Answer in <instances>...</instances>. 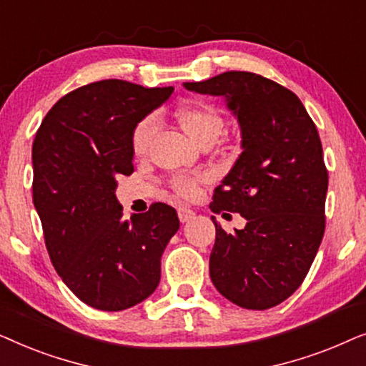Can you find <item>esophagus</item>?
Here are the masks:
<instances>
[{
	"label": "esophagus",
	"instance_id": "esophagus-1",
	"mask_svg": "<svg viewBox=\"0 0 366 366\" xmlns=\"http://www.w3.org/2000/svg\"><path fill=\"white\" fill-rule=\"evenodd\" d=\"M178 218H179V222H182V223H187L192 218H194V212H193V209L187 208V207H179L178 208Z\"/></svg>",
	"mask_w": 366,
	"mask_h": 366
}]
</instances>
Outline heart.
<instances>
[{"mask_svg":"<svg viewBox=\"0 0 366 366\" xmlns=\"http://www.w3.org/2000/svg\"><path fill=\"white\" fill-rule=\"evenodd\" d=\"M177 118L183 132L197 144L208 138L217 139L223 128L222 117H219L217 109L207 107V104H189V107H183L178 112ZM154 132H157V119L153 117L144 118L143 122L138 124L133 133L134 154L147 153L149 143H152V139L154 137ZM199 179L202 178L178 177L173 179V187L177 189L179 197L192 199L198 194Z\"/></svg>","mask_w":366,"mask_h":366,"instance_id":"b5f03b06","label":"heart"}]
</instances>
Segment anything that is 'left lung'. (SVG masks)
<instances>
[{"label":"left lung","instance_id":"obj_1","mask_svg":"<svg viewBox=\"0 0 366 366\" xmlns=\"http://www.w3.org/2000/svg\"><path fill=\"white\" fill-rule=\"evenodd\" d=\"M183 86L224 98L242 133V154L209 208L247 224L227 233L212 217L209 277L238 307H277L303 283L325 233L328 172L317 127L297 94L259 74L227 71Z\"/></svg>","mask_w":366,"mask_h":366}]
</instances>
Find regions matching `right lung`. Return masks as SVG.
<instances>
[{"mask_svg": "<svg viewBox=\"0 0 366 366\" xmlns=\"http://www.w3.org/2000/svg\"><path fill=\"white\" fill-rule=\"evenodd\" d=\"M102 79L64 94L33 142V203L49 258L89 307L122 312L147 300L162 277V254L179 228L174 208L154 203L123 219L119 174L133 173L138 123L172 97Z\"/></svg>", "mask_w": 366, "mask_h": 366, "instance_id": "right-lung-1", "label": "right lung"}]
</instances>
